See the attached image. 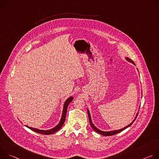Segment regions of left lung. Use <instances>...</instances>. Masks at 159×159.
Masks as SVG:
<instances>
[{
	"label": "left lung",
	"instance_id": "obj_1",
	"mask_svg": "<svg viewBox=\"0 0 159 159\" xmlns=\"http://www.w3.org/2000/svg\"><path fill=\"white\" fill-rule=\"evenodd\" d=\"M125 59H126L128 61L131 62V63H133V65H135V64H134V63L133 62V60H131L130 58H129L128 57H125ZM137 70H138V69H137ZM138 71H139V70H138ZM87 114H88V116H89V123H90V126H91V127L93 128V129H94L95 131H96L97 133H99V134H102V135H103V136H106V137H107V136L114 135V134H117V133H120L121 131H123L124 129H126L127 128H128L129 126H130L133 124V123L134 121V120H136V118H137V115H138V114H139V112H137V115H136V116H135L134 119L133 120V121H132L129 125H128L126 126L125 127H124V128H121V129H120L112 130V131H104L101 130V129H99V128H97V127H96V126L93 124V121H92L91 116H90V112H89V109H87Z\"/></svg>",
	"mask_w": 159,
	"mask_h": 159
}]
</instances>
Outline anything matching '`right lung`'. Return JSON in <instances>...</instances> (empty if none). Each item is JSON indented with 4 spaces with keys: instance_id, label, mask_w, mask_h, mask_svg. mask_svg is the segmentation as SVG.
<instances>
[{
    "instance_id": "add662e5",
    "label": "right lung",
    "mask_w": 159,
    "mask_h": 159,
    "mask_svg": "<svg viewBox=\"0 0 159 159\" xmlns=\"http://www.w3.org/2000/svg\"><path fill=\"white\" fill-rule=\"evenodd\" d=\"M73 99H74V97L71 96V97H69L65 101L64 104H63V108L62 115H61L60 121L58 123V124L57 126H55L54 128H53L52 129H47V130H43V129H38V128H33V127H30V126H28L27 125H25V126L27 128H30V129H31V130H33V131H34L36 133H41V134H51L55 133V132L58 131L63 126V125L65 123V121L68 106H69V104L70 103V102L72 101Z\"/></svg>"
}]
</instances>
